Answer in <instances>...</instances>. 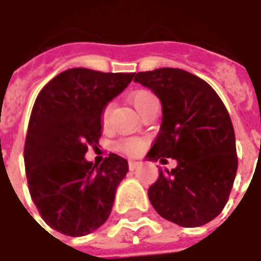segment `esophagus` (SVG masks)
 Returning a JSON list of instances; mask_svg holds the SVG:
<instances>
[{"instance_id":"esophagus-1","label":"esophagus","mask_w":261,"mask_h":261,"mask_svg":"<svg viewBox=\"0 0 261 261\" xmlns=\"http://www.w3.org/2000/svg\"><path fill=\"white\" fill-rule=\"evenodd\" d=\"M128 168H130V170H137L140 168V162H137V161H130V162H128Z\"/></svg>"}]
</instances>
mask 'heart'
<instances>
[{"mask_svg": "<svg viewBox=\"0 0 261 261\" xmlns=\"http://www.w3.org/2000/svg\"><path fill=\"white\" fill-rule=\"evenodd\" d=\"M130 102L133 103V106L137 109V112L140 114H142L145 110H147L152 103L159 102L158 97L155 96V93L148 89H140V91L133 92L130 95ZM110 110H112V106L108 105L102 113V120L103 123H106L109 119V114H110ZM117 149L121 151V152L127 153V155H137V153L141 151L142 142L140 140H123V141L117 142Z\"/></svg>", "mask_w": 261, "mask_h": 261, "instance_id": "obj_1", "label": "heart"}]
</instances>
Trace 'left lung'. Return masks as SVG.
Listing matches in <instances>:
<instances>
[{"instance_id": "8db88e82", "label": "left lung", "mask_w": 261, "mask_h": 261, "mask_svg": "<svg viewBox=\"0 0 261 261\" xmlns=\"http://www.w3.org/2000/svg\"><path fill=\"white\" fill-rule=\"evenodd\" d=\"M134 82L147 86L162 103V123L149 161H177L159 170L148 189L155 211L185 228L218 217L233 186L238 158L229 113L205 81L179 68L138 72Z\"/></svg>"}]
</instances>
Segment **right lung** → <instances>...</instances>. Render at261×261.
<instances>
[{"instance_id": "1", "label": "right lung", "mask_w": 261, "mask_h": 261, "mask_svg": "<svg viewBox=\"0 0 261 261\" xmlns=\"http://www.w3.org/2000/svg\"><path fill=\"white\" fill-rule=\"evenodd\" d=\"M134 74L71 68L37 95L25 142L29 192L44 222L67 236H85L112 213L128 162L110 153L100 166L85 159L102 136V113Z\"/></svg>"}]
</instances>
